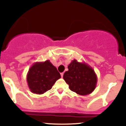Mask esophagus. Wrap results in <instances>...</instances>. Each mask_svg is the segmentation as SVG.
<instances>
[{"label": "esophagus", "mask_w": 126, "mask_h": 126, "mask_svg": "<svg viewBox=\"0 0 126 126\" xmlns=\"http://www.w3.org/2000/svg\"><path fill=\"white\" fill-rule=\"evenodd\" d=\"M63 74H64V73H63V72H62V73H60V75H61L62 78H63Z\"/></svg>", "instance_id": "obj_1"}]
</instances>
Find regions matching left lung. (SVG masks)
Instances as JSON below:
<instances>
[{"mask_svg":"<svg viewBox=\"0 0 126 126\" xmlns=\"http://www.w3.org/2000/svg\"><path fill=\"white\" fill-rule=\"evenodd\" d=\"M65 72L63 79L69 88L78 95H87L92 93L96 86L97 76L93 69L85 62L72 60Z\"/></svg>","mask_w":126,"mask_h":126,"instance_id":"obj_1","label":"left lung"}]
</instances>
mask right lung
Masks as SVG:
<instances>
[{
  "label": "right lung",
  "mask_w": 126,
  "mask_h": 126,
  "mask_svg": "<svg viewBox=\"0 0 126 126\" xmlns=\"http://www.w3.org/2000/svg\"><path fill=\"white\" fill-rule=\"evenodd\" d=\"M60 78L57 68L47 60L35 62L32 65L27 73V80L30 91L40 95L51 89L56 80Z\"/></svg>",
  "instance_id": "obj_1"
}]
</instances>
